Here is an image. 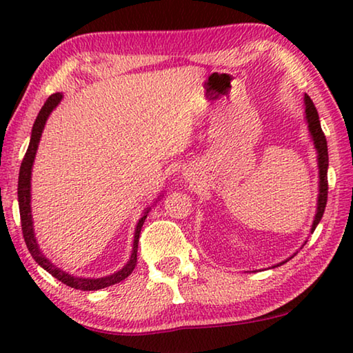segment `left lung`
Masks as SVG:
<instances>
[{
    "label": "left lung",
    "mask_w": 353,
    "mask_h": 353,
    "mask_svg": "<svg viewBox=\"0 0 353 353\" xmlns=\"http://www.w3.org/2000/svg\"><path fill=\"white\" fill-rule=\"evenodd\" d=\"M303 104H305V119H307V124H308V132H310V137H312V141H313V145H314L316 154H318V170H319L318 207H316V214H314V219H313V224H312V232H314L316 225L319 224V221L322 218V214H324L325 205H327V193H328V183H327L328 151H327L325 135H324V132H322V129H321V121H319L318 110H316L313 101L310 99L308 94H305V97H303ZM305 243H303V244H305ZM303 244H302V246H303ZM294 255L296 254H292L290 259H286L285 261L279 263V265H276V266L283 265V263L291 260ZM276 266H272V268H276Z\"/></svg>",
    "instance_id": "left-lung-1"
}]
</instances>
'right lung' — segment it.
<instances>
[{
	"label": "right lung",
	"mask_w": 353,
	"mask_h": 353,
	"mask_svg": "<svg viewBox=\"0 0 353 353\" xmlns=\"http://www.w3.org/2000/svg\"><path fill=\"white\" fill-rule=\"evenodd\" d=\"M63 98L62 93H54L51 94L50 98L46 99V103L41 107L37 119H35L34 126H32V132H31V141H29L28 151L25 154V159H23L21 166H20V176H19V205H20V218H21V230H23V238H25V243L31 252L32 259L39 263V265L43 268L45 271L51 274L52 277H56L57 280H61L62 283L67 286H71L74 290H82V291H97L101 288H107V286L119 283L121 280L129 277V274L134 271V268L137 265V250H139V238H140V232L143 223L148 216L151 207H148L145 212H143L141 218L139 219L135 227V234H134V246H132V254H130L129 261L124 265L121 270L110 274V276L105 277H99V279H90V277H77V276H71V274L62 271L61 268H57L54 263L51 260L46 259V255L41 252L39 248V243L35 240V234H34V224H32V213H31V174H32V165H34V159L35 154H37V148L41 139V132H43L45 124L48 117L51 115V112L56 109ZM160 198H157L159 201ZM155 201V202H157Z\"/></svg>",
	"instance_id": "1"
}]
</instances>
